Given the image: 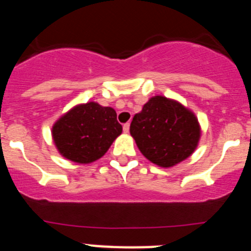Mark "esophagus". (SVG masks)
Returning <instances> with one entry per match:
<instances>
[{
	"label": "esophagus",
	"mask_w": 251,
	"mask_h": 251,
	"mask_svg": "<svg viewBox=\"0 0 251 251\" xmlns=\"http://www.w3.org/2000/svg\"><path fill=\"white\" fill-rule=\"evenodd\" d=\"M129 126H130L129 123H126V124H124V126H123V132H124V133H128V132H129Z\"/></svg>",
	"instance_id": "esophagus-1"
}]
</instances>
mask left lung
<instances>
[{"label":"left lung","instance_id":"obj_1","mask_svg":"<svg viewBox=\"0 0 251 251\" xmlns=\"http://www.w3.org/2000/svg\"><path fill=\"white\" fill-rule=\"evenodd\" d=\"M129 130L142 154L159 167H172L191 156L201 134L191 110L161 95L133 117Z\"/></svg>","mask_w":251,"mask_h":251}]
</instances>
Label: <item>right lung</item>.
<instances>
[{
    "mask_svg": "<svg viewBox=\"0 0 251 251\" xmlns=\"http://www.w3.org/2000/svg\"><path fill=\"white\" fill-rule=\"evenodd\" d=\"M121 133L115 110L94 101L74 106L52 127L57 151L76 163H90L103 157Z\"/></svg>",
    "mask_w": 251,
    "mask_h": 251,
    "instance_id": "add662e5",
    "label": "right lung"
}]
</instances>
